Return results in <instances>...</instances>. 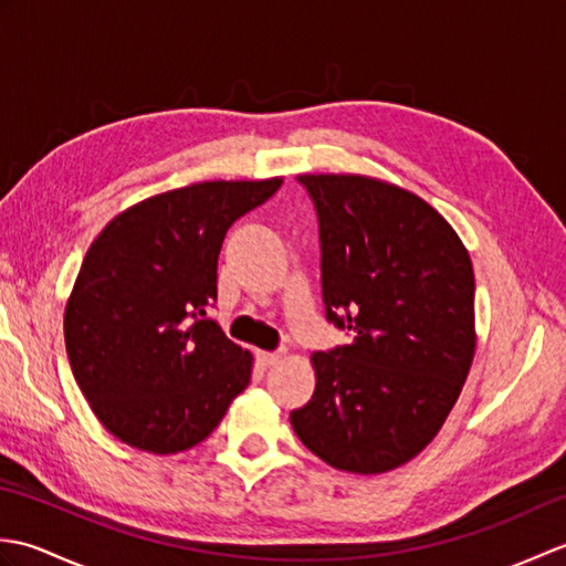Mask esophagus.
I'll return each instance as SVG.
<instances>
[{"mask_svg":"<svg viewBox=\"0 0 566 566\" xmlns=\"http://www.w3.org/2000/svg\"><path fill=\"white\" fill-rule=\"evenodd\" d=\"M282 357H284V353H258V359H260L262 367H272V365L280 363Z\"/></svg>","mask_w":566,"mask_h":566,"instance_id":"34e87169","label":"esophagus"}]
</instances>
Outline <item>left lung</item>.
Returning <instances> with one entry per match:
<instances>
[{"label":"left lung","mask_w":566,"mask_h":566,"mask_svg":"<svg viewBox=\"0 0 566 566\" xmlns=\"http://www.w3.org/2000/svg\"><path fill=\"white\" fill-rule=\"evenodd\" d=\"M298 182L318 213L326 316L353 340L311 355L316 389L292 428L340 472H391L460 399L476 347L472 260L413 191L365 175Z\"/></svg>","instance_id":"1"}]
</instances>
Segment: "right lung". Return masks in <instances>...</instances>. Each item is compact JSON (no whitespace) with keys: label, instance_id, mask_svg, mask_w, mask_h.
I'll return each instance as SVG.
<instances>
[{"label":"right lung","instance_id":"obj_1","mask_svg":"<svg viewBox=\"0 0 566 566\" xmlns=\"http://www.w3.org/2000/svg\"><path fill=\"white\" fill-rule=\"evenodd\" d=\"M280 187L282 177L172 189L94 238L63 328L77 387L114 438L153 454L189 450L250 384L252 355L207 308L226 231Z\"/></svg>","mask_w":566,"mask_h":566}]
</instances>
